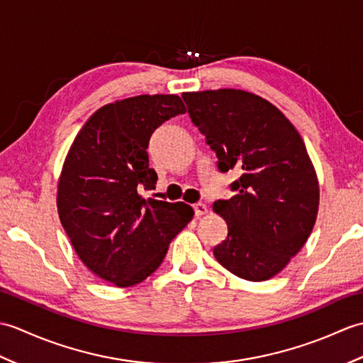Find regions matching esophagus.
Listing matches in <instances>:
<instances>
[{
	"mask_svg": "<svg viewBox=\"0 0 363 363\" xmlns=\"http://www.w3.org/2000/svg\"><path fill=\"white\" fill-rule=\"evenodd\" d=\"M194 211H195L196 217H201V215H204L207 212V207L203 203H196V204H194Z\"/></svg>",
	"mask_w": 363,
	"mask_h": 363,
	"instance_id": "obj_1",
	"label": "esophagus"
}]
</instances>
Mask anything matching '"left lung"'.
<instances>
[{
	"label": "left lung",
	"instance_id": "8db88e82",
	"mask_svg": "<svg viewBox=\"0 0 363 363\" xmlns=\"http://www.w3.org/2000/svg\"><path fill=\"white\" fill-rule=\"evenodd\" d=\"M182 98L218 172L240 174L229 184L235 195L213 204L228 225L213 256L242 279L267 281L296 256L317 220L318 181L303 138L277 107L248 91Z\"/></svg>",
	"mask_w": 363,
	"mask_h": 363
}]
</instances>
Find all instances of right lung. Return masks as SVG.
Returning a JSON list of instances; mask_svg holds the SVG:
<instances>
[{"instance_id": "1", "label": "right lung", "mask_w": 363, "mask_h": 363, "mask_svg": "<svg viewBox=\"0 0 363 363\" xmlns=\"http://www.w3.org/2000/svg\"><path fill=\"white\" fill-rule=\"evenodd\" d=\"M186 113L176 95L107 104L76 135L60 174L59 218L91 273L130 287L156 272L168 245L194 218L184 203L145 199L156 187L148 143L162 123Z\"/></svg>"}]
</instances>
